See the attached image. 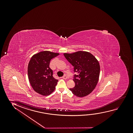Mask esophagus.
I'll return each instance as SVG.
<instances>
[{
	"label": "esophagus",
	"instance_id": "1",
	"mask_svg": "<svg viewBox=\"0 0 133 133\" xmlns=\"http://www.w3.org/2000/svg\"><path fill=\"white\" fill-rule=\"evenodd\" d=\"M62 78L64 79H66L67 78V76H66V75H64V76L62 77Z\"/></svg>",
	"mask_w": 133,
	"mask_h": 133
}]
</instances>
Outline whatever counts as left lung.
Masks as SVG:
<instances>
[{
  "label": "left lung",
  "instance_id": "8db88e82",
  "mask_svg": "<svg viewBox=\"0 0 133 133\" xmlns=\"http://www.w3.org/2000/svg\"><path fill=\"white\" fill-rule=\"evenodd\" d=\"M67 60L74 66L73 80L75 85L69 89L78 97L85 96L95 89L98 82L100 66L98 61L91 54L78 51L72 54H64Z\"/></svg>",
  "mask_w": 133,
  "mask_h": 133
}]
</instances>
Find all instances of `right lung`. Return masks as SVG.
<instances>
[{
	"label": "right lung",
	"mask_w": 133,
	"mask_h": 133,
	"mask_svg": "<svg viewBox=\"0 0 133 133\" xmlns=\"http://www.w3.org/2000/svg\"><path fill=\"white\" fill-rule=\"evenodd\" d=\"M59 55L44 51L31 57L28 66V78L33 89L39 94L47 96L55 90L58 80L53 77L49 64L52 58Z\"/></svg>",
	"instance_id": "right-lung-1"
}]
</instances>
